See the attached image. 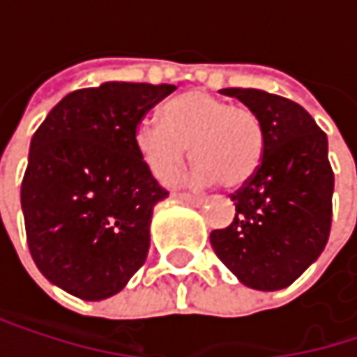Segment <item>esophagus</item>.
Segmentation results:
<instances>
[{
    "instance_id": "esophagus-1",
    "label": "esophagus",
    "mask_w": 357,
    "mask_h": 357,
    "mask_svg": "<svg viewBox=\"0 0 357 357\" xmlns=\"http://www.w3.org/2000/svg\"><path fill=\"white\" fill-rule=\"evenodd\" d=\"M174 196L179 198V200L192 202V204H202V198H200V196H194V194H188V192H176Z\"/></svg>"
}]
</instances>
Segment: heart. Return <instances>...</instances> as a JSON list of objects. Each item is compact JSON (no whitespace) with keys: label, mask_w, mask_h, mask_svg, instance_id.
Instances as JSON below:
<instances>
[{"label":"heart","mask_w":357,"mask_h":357,"mask_svg":"<svg viewBox=\"0 0 357 357\" xmlns=\"http://www.w3.org/2000/svg\"><path fill=\"white\" fill-rule=\"evenodd\" d=\"M136 146L159 179H174L188 149L196 163L194 179L227 190L246 185L264 157L260 117L246 105H231L206 91H188L163 109V121L142 119Z\"/></svg>","instance_id":"obj_1"}]
</instances>
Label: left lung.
I'll use <instances>...</instances> for the list:
<instances>
[{
  "label": "left lung",
  "instance_id": "left-lung-1",
  "mask_svg": "<svg viewBox=\"0 0 357 357\" xmlns=\"http://www.w3.org/2000/svg\"><path fill=\"white\" fill-rule=\"evenodd\" d=\"M262 121L264 157L231 196L236 217L211 231L219 260L252 289L291 285L328 242L335 176L326 134L294 101L258 89H223Z\"/></svg>",
  "mask_w": 357,
  "mask_h": 357
}]
</instances>
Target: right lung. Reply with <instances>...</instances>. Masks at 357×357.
Here are the masks:
<instances>
[{
    "mask_svg": "<svg viewBox=\"0 0 357 357\" xmlns=\"http://www.w3.org/2000/svg\"><path fill=\"white\" fill-rule=\"evenodd\" d=\"M174 84L105 82L66 95L38 126L20 200L38 271L80 300L121 291L144 264L151 217L169 192L136 146Z\"/></svg>",
    "mask_w": 357,
    "mask_h": 357,
    "instance_id": "obj_1",
    "label": "right lung"
}]
</instances>
